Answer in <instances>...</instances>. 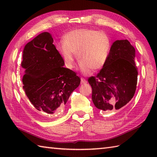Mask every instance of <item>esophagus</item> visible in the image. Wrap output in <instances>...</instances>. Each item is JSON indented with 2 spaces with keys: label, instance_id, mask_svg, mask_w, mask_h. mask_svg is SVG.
<instances>
[{
  "label": "esophagus",
  "instance_id": "obj_1",
  "mask_svg": "<svg viewBox=\"0 0 157 157\" xmlns=\"http://www.w3.org/2000/svg\"><path fill=\"white\" fill-rule=\"evenodd\" d=\"M81 82H82V84H86V83H87V81H86V79L81 78Z\"/></svg>",
  "mask_w": 157,
  "mask_h": 157
}]
</instances>
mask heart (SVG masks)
<instances>
[{"label":"heart","mask_w":157,"mask_h":157,"mask_svg":"<svg viewBox=\"0 0 157 157\" xmlns=\"http://www.w3.org/2000/svg\"><path fill=\"white\" fill-rule=\"evenodd\" d=\"M111 40L105 33L94 29H79L70 31L63 37V42L57 46V50L67 68L71 69L78 54L81 59L79 67L84 75L93 70L101 69L107 61Z\"/></svg>","instance_id":"obj_1"}]
</instances>
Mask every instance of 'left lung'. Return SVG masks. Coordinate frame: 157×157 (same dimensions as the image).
Listing matches in <instances>:
<instances>
[{"label":"left lung","mask_w":157,"mask_h":157,"mask_svg":"<svg viewBox=\"0 0 157 157\" xmlns=\"http://www.w3.org/2000/svg\"><path fill=\"white\" fill-rule=\"evenodd\" d=\"M135 49L128 40L113 43L106 64L88 79L95 106L105 112L118 111L134 96L138 82Z\"/></svg>","instance_id":"obj_1"}]
</instances>
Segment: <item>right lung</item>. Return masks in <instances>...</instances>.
Segmentation results:
<instances>
[{
	"label": "right lung",
	"instance_id": "add662e5",
	"mask_svg": "<svg viewBox=\"0 0 157 157\" xmlns=\"http://www.w3.org/2000/svg\"><path fill=\"white\" fill-rule=\"evenodd\" d=\"M48 32H42L29 42L23 51L21 66L25 69L23 88L35 111L42 118L65 107L80 78L64 62Z\"/></svg>",
	"mask_w": 157,
	"mask_h": 157
}]
</instances>
